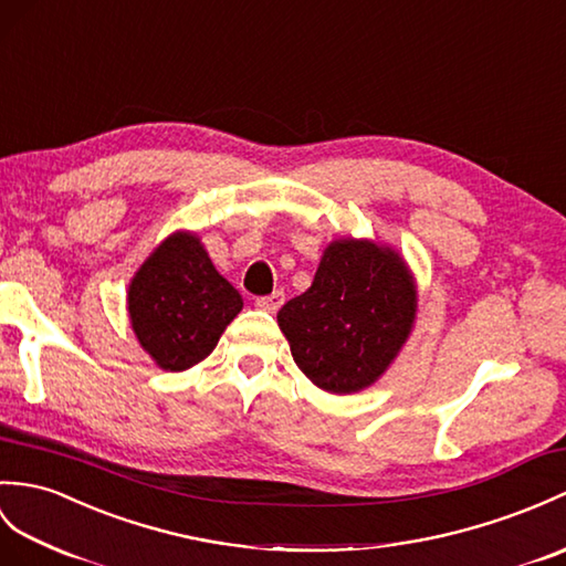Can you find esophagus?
Returning <instances> with one entry per match:
<instances>
[{"mask_svg": "<svg viewBox=\"0 0 566 566\" xmlns=\"http://www.w3.org/2000/svg\"><path fill=\"white\" fill-rule=\"evenodd\" d=\"M282 304H284V292H272L268 296L255 298V306L262 308V311H268V313H277L282 308Z\"/></svg>", "mask_w": 566, "mask_h": 566, "instance_id": "34e87169", "label": "esophagus"}]
</instances>
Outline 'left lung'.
<instances>
[{"mask_svg": "<svg viewBox=\"0 0 566 566\" xmlns=\"http://www.w3.org/2000/svg\"><path fill=\"white\" fill-rule=\"evenodd\" d=\"M417 286L390 245L357 239L323 251L313 284L286 301L277 323L315 386L349 396L374 386L412 333Z\"/></svg>", "mask_w": 566, "mask_h": 566, "instance_id": "left-lung-1", "label": "left lung"}]
</instances>
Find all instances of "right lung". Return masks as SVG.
<instances>
[{
  "label": "right lung",
  "instance_id": "right-lung-1",
  "mask_svg": "<svg viewBox=\"0 0 566 566\" xmlns=\"http://www.w3.org/2000/svg\"><path fill=\"white\" fill-rule=\"evenodd\" d=\"M241 308V294L221 277L190 231L170 233L142 262L127 289L133 331L164 371H186L209 357Z\"/></svg>",
  "mask_w": 566,
  "mask_h": 566
}]
</instances>
